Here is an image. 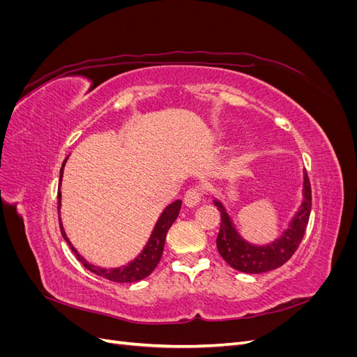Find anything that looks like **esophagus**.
Listing matches in <instances>:
<instances>
[{"label":"esophagus","mask_w":357,"mask_h":357,"mask_svg":"<svg viewBox=\"0 0 357 357\" xmlns=\"http://www.w3.org/2000/svg\"><path fill=\"white\" fill-rule=\"evenodd\" d=\"M202 198V190L198 188V186H192L186 190L185 193V198H183V201H185V204L188 205V207H195V205L199 204Z\"/></svg>","instance_id":"obj_1"}]
</instances>
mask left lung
Segmentation results:
<instances>
[{"label": "left lung", "instance_id": "left-lung-1", "mask_svg": "<svg viewBox=\"0 0 357 357\" xmlns=\"http://www.w3.org/2000/svg\"><path fill=\"white\" fill-rule=\"evenodd\" d=\"M220 211V229L218 234V250L225 262L236 271L245 274H261L284 265L294 256L304 238L311 211V186L308 174H304V202L296 213L290 228L280 240L265 247H256L241 240L234 225L219 201L214 202Z\"/></svg>", "mask_w": 357, "mask_h": 357}]
</instances>
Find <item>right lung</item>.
<instances>
[{
  "mask_svg": "<svg viewBox=\"0 0 357 357\" xmlns=\"http://www.w3.org/2000/svg\"><path fill=\"white\" fill-rule=\"evenodd\" d=\"M66 162H67V159L63 160L62 168H61L59 186H61L62 171H63V165H66ZM59 207H61V192H58V211H59ZM180 207H181V201H176V202L169 204L168 207L164 210V213H162L160 218H159V220H158V223L155 226V229H153V234H152V236H150V240H149L147 245L144 247V250L142 252V255H138V257L134 259L131 264H128V265H125L122 268H114V269H102V268L93 266V265L86 262L84 259L77 252L74 250V247L68 241L66 232H63L61 219H59V228H61V234L63 236V240L68 243L73 253L75 255V257L79 259V262L86 269H89L91 273L100 275V277H104V278L110 280V282H114V283H134V282H138V280H143L147 275L152 274L153 269L158 266V264L160 261L162 252H164V244H165L167 232L171 228V225L174 223V220L177 219Z\"/></svg>",
  "mask_w": 357,
  "mask_h": 357,
  "instance_id": "obj_1",
  "label": "right lung"
}]
</instances>
